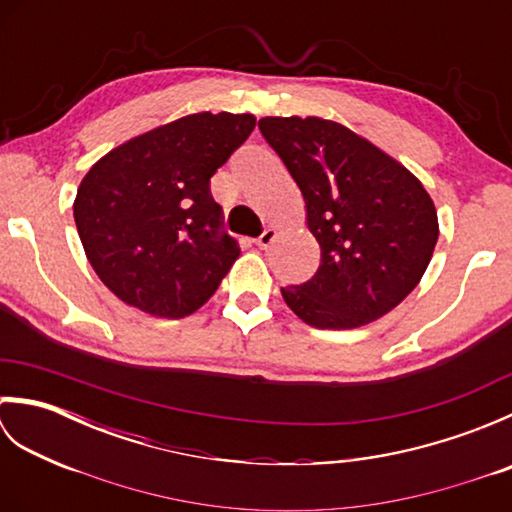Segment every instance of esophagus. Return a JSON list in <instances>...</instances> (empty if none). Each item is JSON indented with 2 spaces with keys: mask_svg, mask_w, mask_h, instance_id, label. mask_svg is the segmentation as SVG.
I'll use <instances>...</instances> for the list:
<instances>
[{
  "mask_svg": "<svg viewBox=\"0 0 512 512\" xmlns=\"http://www.w3.org/2000/svg\"><path fill=\"white\" fill-rule=\"evenodd\" d=\"M275 237H277V231H275V228H266V231L255 239V244H257L259 248H268L270 244L275 242Z\"/></svg>",
  "mask_w": 512,
  "mask_h": 512,
  "instance_id": "obj_1",
  "label": "esophagus"
}]
</instances>
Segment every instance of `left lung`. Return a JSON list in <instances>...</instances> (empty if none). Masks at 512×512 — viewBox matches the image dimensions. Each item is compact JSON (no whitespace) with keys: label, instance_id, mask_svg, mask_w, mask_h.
Here are the masks:
<instances>
[{"label":"left lung","instance_id":"1","mask_svg":"<svg viewBox=\"0 0 512 512\" xmlns=\"http://www.w3.org/2000/svg\"><path fill=\"white\" fill-rule=\"evenodd\" d=\"M259 132L306 202L321 246L317 275L281 288L288 308L319 330L361 328L418 286L438 242V213L422 182L341 123L266 116Z\"/></svg>","mask_w":512,"mask_h":512}]
</instances>
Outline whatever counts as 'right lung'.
<instances>
[{
	"label": "right lung",
	"mask_w": 512,
	"mask_h": 512,
	"mask_svg": "<svg viewBox=\"0 0 512 512\" xmlns=\"http://www.w3.org/2000/svg\"><path fill=\"white\" fill-rule=\"evenodd\" d=\"M255 129L253 114H189L140 134L85 173L74 222L94 273L154 317L182 319L239 257L211 178Z\"/></svg>",
	"instance_id": "add662e5"
}]
</instances>
